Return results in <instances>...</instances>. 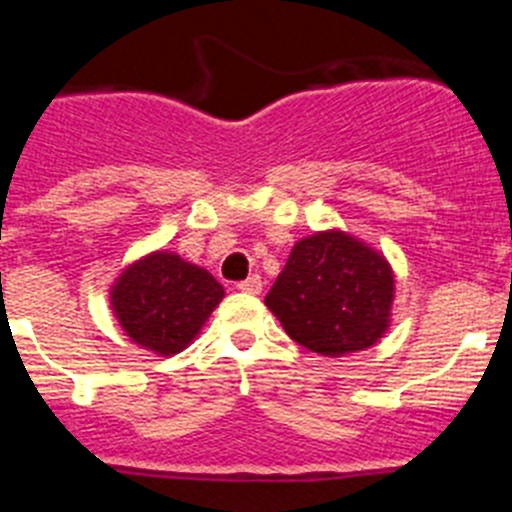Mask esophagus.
I'll return each mask as SVG.
<instances>
[{
	"label": "esophagus",
	"instance_id": "1",
	"mask_svg": "<svg viewBox=\"0 0 512 512\" xmlns=\"http://www.w3.org/2000/svg\"><path fill=\"white\" fill-rule=\"evenodd\" d=\"M261 287H264V282H261L259 274H251V277L243 279V282L238 284V289H241V292H246V295H259Z\"/></svg>",
	"mask_w": 512,
	"mask_h": 512
}]
</instances>
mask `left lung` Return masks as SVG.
<instances>
[{"label": "left lung", "instance_id": "obj_1", "mask_svg": "<svg viewBox=\"0 0 512 512\" xmlns=\"http://www.w3.org/2000/svg\"><path fill=\"white\" fill-rule=\"evenodd\" d=\"M395 274L382 253L341 230L295 243L266 295L287 336L323 356L364 351L390 325Z\"/></svg>", "mask_w": 512, "mask_h": 512}]
</instances>
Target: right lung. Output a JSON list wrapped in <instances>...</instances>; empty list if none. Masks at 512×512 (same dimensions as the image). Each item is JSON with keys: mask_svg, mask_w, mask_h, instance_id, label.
Masks as SVG:
<instances>
[{"mask_svg": "<svg viewBox=\"0 0 512 512\" xmlns=\"http://www.w3.org/2000/svg\"><path fill=\"white\" fill-rule=\"evenodd\" d=\"M223 295L210 271L156 251L122 271L110 302L117 323L138 346L171 356L194 341Z\"/></svg>", "mask_w": 512, "mask_h": 512, "instance_id": "add662e5", "label": "right lung"}]
</instances>
